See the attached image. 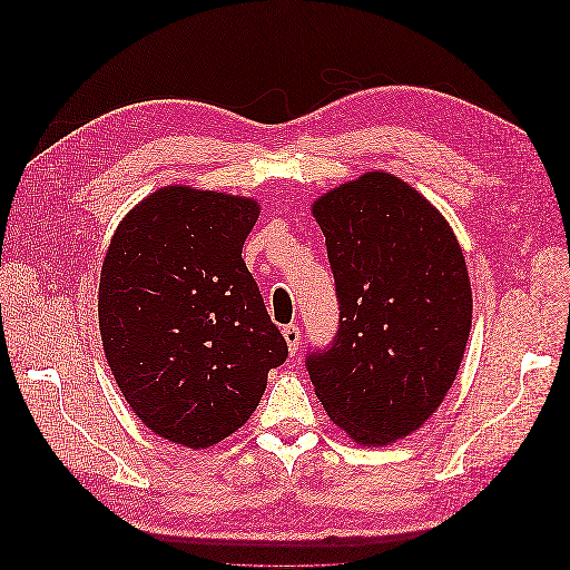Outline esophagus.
Wrapping results in <instances>:
<instances>
[{
	"label": "esophagus",
	"mask_w": 570,
	"mask_h": 570,
	"mask_svg": "<svg viewBox=\"0 0 570 570\" xmlns=\"http://www.w3.org/2000/svg\"><path fill=\"white\" fill-rule=\"evenodd\" d=\"M283 337H285V342H287L289 352L295 354V352L299 350V340H302L299 325H297V323H289V325H285V327H283Z\"/></svg>",
	"instance_id": "obj_1"
}]
</instances>
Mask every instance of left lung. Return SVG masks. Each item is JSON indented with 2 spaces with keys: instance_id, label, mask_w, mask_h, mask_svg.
Segmentation results:
<instances>
[{
  "instance_id": "obj_1",
  "label": "left lung",
  "mask_w": 570,
  "mask_h": 570,
  "mask_svg": "<svg viewBox=\"0 0 570 570\" xmlns=\"http://www.w3.org/2000/svg\"><path fill=\"white\" fill-rule=\"evenodd\" d=\"M340 325L306 352L333 423L366 446L419 430L442 404L471 333V283L446 220L390 174H366L314 204Z\"/></svg>"
}]
</instances>
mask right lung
Wrapping results in <instances>:
<instances>
[{
    "instance_id": "right-lung-1",
    "label": "right lung",
    "mask_w": 570,
    "mask_h": 570,
    "mask_svg": "<svg viewBox=\"0 0 570 570\" xmlns=\"http://www.w3.org/2000/svg\"><path fill=\"white\" fill-rule=\"evenodd\" d=\"M254 199L164 187L120 223L99 281L116 383L151 433L204 450L245 425L287 342L243 258Z\"/></svg>"
}]
</instances>
